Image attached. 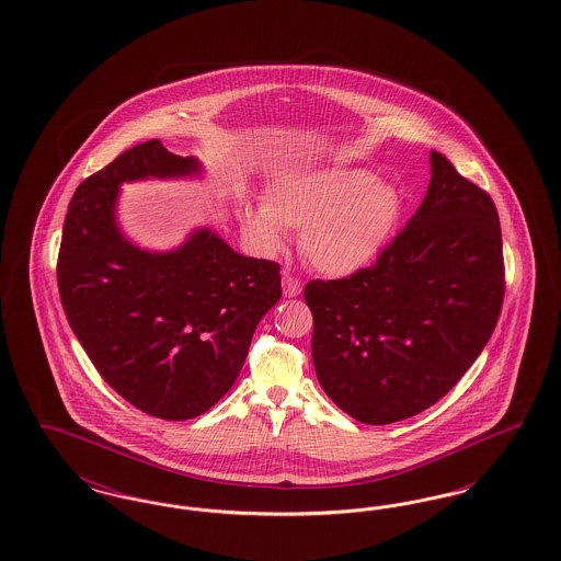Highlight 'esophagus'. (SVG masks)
Masks as SVG:
<instances>
[{
	"instance_id": "1",
	"label": "esophagus",
	"mask_w": 561,
	"mask_h": 561,
	"mask_svg": "<svg viewBox=\"0 0 561 561\" xmlns=\"http://www.w3.org/2000/svg\"><path fill=\"white\" fill-rule=\"evenodd\" d=\"M282 288H284V296L293 298V296H298V294H300V290H302V284H300V279H298V277H294L290 273H284V277H282Z\"/></svg>"
}]
</instances>
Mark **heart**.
I'll return each mask as SVG.
<instances>
[{
	"label": "heart",
	"mask_w": 561,
	"mask_h": 561,
	"mask_svg": "<svg viewBox=\"0 0 561 561\" xmlns=\"http://www.w3.org/2000/svg\"><path fill=\"white\" fill-rule=\"evenodd\" d=\"M403 214L400 188L366 168L300 170L268 183L263 208H241L243 233L263 252L284 248L300 231V252L325 275L368 267L396 236Z\"/></svg>",
	"instance_id": "b5f03b06"
}]
</instances>
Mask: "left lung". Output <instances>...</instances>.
<instances>
[{"instance_id": "obj_1", "label": "left lung", "mask_w": 561, "mask_h": 561, "mask_svg": "<svg viewBox=\"0 0 561 561\" xmlns=\"http://www.w3.org/2000/svg\"><path fill=\"white\" fill-rule=\"evenodd\" d=\"M503 298L496 206L453 161L431 151L423 204L373 265L305 286L321 389L359 423L410 419L471 368Z\"/></svg>"}]
</instances>
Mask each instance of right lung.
Instances as JSON below:
<instances>
[{"label":"right lung","instance_id":"1","mask_svg":"<svg viewBox=\"0 0 561 561\" xmlns=\"http://www.w3.org/2000/svg\"><path fill=\"white\" fill-rule=\"evenodd\" d=\"M197 170L158 138L119 153L76 188L56 263L65 316L94 368L163 421L195 419L231 389L282 296L277 263L241 256L208 229L165 254L122 238L113 216L122 183Z\"/></svg>","mask_w":561,"mask_h":561}]
</instances>
